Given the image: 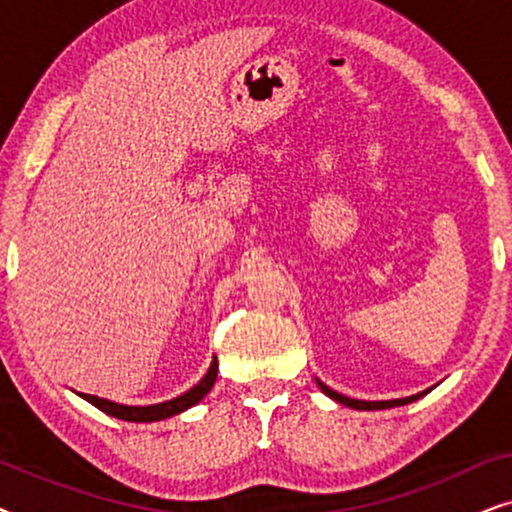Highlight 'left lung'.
Wrapping results in <instances>:
<instances>
[{
  "mask_svg": "<svg viewBox=\"0 0 512 512\" xmlns=\"http://www.w3.org/2000/svg\"><path fill=\"white\" fill-rule=\"evenodd\" d=\"M317 384H319L321 391H324L326 396L333 398V401H338V403L347 405V408H354V410H387V408H396V405H408L412 401H417V398H422L424 394H429V391H431V389H426V391H422V394H415V396H408V398H394V401H356V398L342 396V394H338V391L328 389L324 382L317 380Z\"/></svg>",
  "mask_w": 512,
  "mask_h": 512,
  "instance_id": "1",
  "label": "left lung"
}]
</instances>
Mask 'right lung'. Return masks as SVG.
<instances>
[{
    "instance_id": "1",
    "label": "right lung",
    "mask_w": 512,
    "mask_h": 512,
    "mask_svg": "<svg viewBox=\"0 0 512 512\" xmlns=\"http://www.w3.org/2000/svg\"><path fill=\"white\" fill-rule=\"evenodd\" d=\"M216 373H219V363H216V359H214L212 366H209V370H207V375L202 377V380L195 384L193 389H188L186 394L172 398V401L156 403V405H121V403L107 401V398H100V396H90V394H79V396L86 398L88 403H93L97 410L107 412V415L116 417V419H125V422H160V419L179 415V412H184L188 408H193L195 403H200L202 398L212 391L214 382H216Z\"/></svg>"
}]
</instances>
